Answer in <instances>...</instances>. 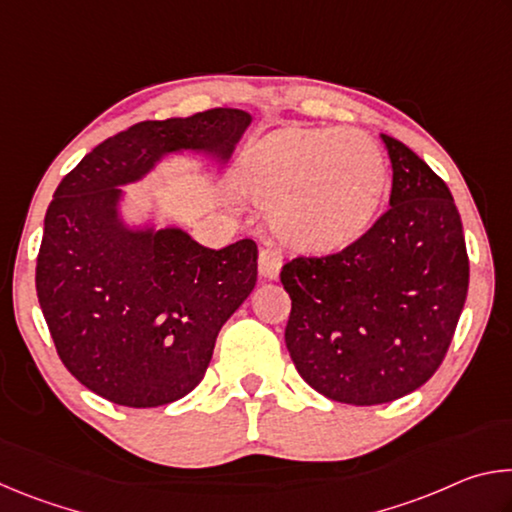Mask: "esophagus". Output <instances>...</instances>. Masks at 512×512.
Masks as SVG:
<instances>
[{
    "mask_svg": "<svg viewBox=\"0 0 512 512\" xmlns=\"http://www.w3.org/2000/svg\"><path fill=\"white\" fill-rule=\"evenodd\" d=\"M282 268V253L275 246H264L259 250V275L264 280H275Z\"/></svg>",
    "mask_w": 512,
    "mask_h": 512,
    "instance_id": "esophagus-1",
    "label": "esophagus"
}]
</instances>
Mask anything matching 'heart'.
Returning <instances> with one entry per match:
<instances>
[{
    "label": "heart",
    "mask_w": 512,
    "mask_h": 512,
    "mask_svg": "<svg viewBox=\"0 0 512 512\" xmlns=\"http://www.w3.org/2000/svg\"><path fill=\"white\" fill-rule=\"evenodd\" d=\"M239 183L271 207V225L289 246L334 253L377 219L388 162L370 135L352 128H284L246 151Z\"/></svg>",
    "instance_id": "b5f03b06"
}]
</instances>
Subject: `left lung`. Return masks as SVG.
<instances>
[{"instance_id":"obj_1","label":"left lung","mask_w":512,"mask_h":512,"mask_svg":"<svg viewBox=\"0 0 512 512\" xmlns=\"http://www.w3.org/2000/svg\"><path fill=\"white\" fill-rule=\"evenodd\" d=\"M381 142L391 207L341 253L296 257L280 273L293 366L320 395L354 406L400 400L438 370L470 284L449 187L406 144Z\"/></svg>"}]
</instances>
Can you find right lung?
Instances as JSON below:
<instances>
[{
  "mask_svg": "<svg viewBox=\"0 0 512 512\" xmlns=\"http://www.w3.org/2000/svg\"><path fill=\"white\" fill-rule=\"evenodd\" d=\"M250 121L237 108L140 121L58 185L38 253V302L60 361L92 393L151 409L201 384L221 327L255 289V241L214 250L176 225H131L121 187L178 153L221 169Z\"/></svg>",
  "mask_w": 512,
  "mask_h": 512,
  "instance_id": "obj_1",
  "label": "right lung"
}]
</instances>
